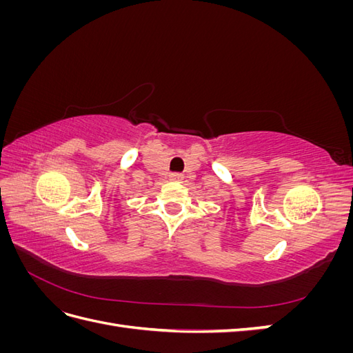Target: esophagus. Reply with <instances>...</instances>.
I'll use <instances>...</instances> for the list:
<instances>
[{
    "mask_svg": "<svg viewBox=\"0 0 353 353\" xmlns=\"http://www.w3.org/2000/svg\"><path fill=\"white\" fill-rule=\"evenodd\" d=\"M169 178H170V181H183L184 175L183 174H170Z\"/></svg>",
    "mask_w": 353,
    "mask_h": 353,
    "instance_id": "1",
    "label": "esophagus"
}]
</instances>
